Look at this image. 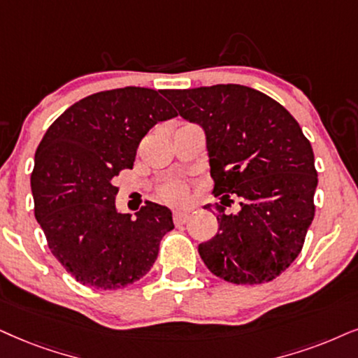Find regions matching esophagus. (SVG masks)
Segmentation results:
<instances>
[{"label":"esophagus","mask_w":358,"mask_h":358,"mask_svg":"<svg viewBox=\"0 0 358 358\" xmlns=\"http://www.w3.org/2000/svg\"><path fill=\"white\" fill-rule=\"evenodd\" d=\"M188 218H189V213L188 211H175L173 213V223L175 224L187 223Z\"/></svg>","instance_id":"esophagus-1"}]
</instances>
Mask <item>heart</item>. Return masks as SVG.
I'll use <instances>...</instances> for the list:
<instances>
[{"instance_id": "obj_1", "label": "heart", "mask_w": 358, "mask_h": 358, "mask_svg": "<svg viewBox=\"0 0 358 358\" xmlns=\"http://www.w3.org/2000/svg\"><path fill=\"white\" fill-rule=\"evenodd\" d=\"M189 187L180 178H169L158 187V196L166 203H182L187 200Z\"/></svg>"}]
</instances>
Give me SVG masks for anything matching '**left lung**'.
<instances>
[{
  "mask_svg": "<svg viewBox=\"0 0 358 358\" xmlns=\"http://www.w3.org/2000/svg\"><path fill=\"white\" fill-rule=\"evenodd\" d=\"M206 134L220 228L198 246L213 274L233 284L269 282L304 246L314 220L317 171L310 142L289 112L246 85L164 90ZM234 196L236 215L224 213Z\"/></svg>",
  "mask_w": 358,
  "mask_h": 358,
  "instance_id": "obj_1",
  "label": "left lung"
}]
</instances>
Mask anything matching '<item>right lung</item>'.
<instances>
[{"label":"right lung","instance_id":"add662e5","mask_svg":"<svg viewBox=\"0 0 358 358\" xmlns=\"http://www.w3.org/2000/svg\"><path fill=\"white\" fill-rule=\"evenodd\" d=\"M164 90L124 87L92 94L59 115L34 155V216L49 250L84 286L112 291L143 278L162 238L175 228L169 208L147 201L137 220L115 208L114 176L132 169L138 143L176 115Z\"/></svg>","mask_w":358,"mask_h":358}]
</instances>
